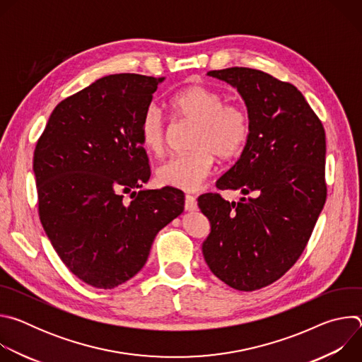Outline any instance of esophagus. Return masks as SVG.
I'll list each match as a JSON object with an SVG mask.
<instances>
[{"label": "esophagus", "instance_id": "1", "mask_svg": "<svg viewBox=\"0 0 362 362\" xmlns=\"http://www.w3.org/2000/svg\"><path fill=\"white\" fill-rule=\"evenodd\" d=\"M185 209L187 212H193L197 209V202H196V196H192V194H186V199H185Z\"/></svg>", "mask_w": 362, "mask_h": 362}]
</instances>
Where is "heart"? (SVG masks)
Wrapping results in <instances>:
<instances>
[{"label":"heart","instance_id":"b5f03b06","mask_svg":"<svg viewBox=\"0 0 362 362\" xmlns=\"http://www.w3.org/2000/svg\"><path fill=\"white\" fill-rule=\"evenodd\" d=\"M170 110L183 122L194 124L187 154L169 158L156 172L160 185L182 190H196L214 169L215 156L230 159L245 147L250 122L245 107L200 84L176 91L169 100ZM139 137L153 154H160L168 141V123L162 110L150 105L141 115Z\"/></svg>","mask_w":362,"mask_h":362}]
</instances>
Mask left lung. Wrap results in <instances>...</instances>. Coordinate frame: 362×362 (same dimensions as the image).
<instances>
[{
  "label": "left lung",
  "instance_id": "obj_1",
  "mask_svg": "<svg viewBox=\"0 0 362 362\" xmlns=\"http://www.w3.org/2000/svg\"><path fill=\"white\" fill-rule=\"evenodd\" d=\"M209 76L242 94L250 133L239 160L216 182L243 194L238 203L219 193L197 199L211 221L204 261L226 285L256 291L284 276L299 259L327 200L325 130L291 83L247 67Z\"/></svg>",
  "mask_w": 362,
  "mask_h": 362
}]
</instances>
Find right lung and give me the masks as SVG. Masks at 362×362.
Wrapping results in <instances>:
<instances>
[{
	"instance_id": "obj_1",
	"label": "right lung",
	"mask_w": 362,
	"mask_h": 362,
	"mask_svg": "<svg viewBox=\"0 0 362 362\" xmlns=\"http://www.w3.org/2000/svg\"><path fill=\"white\" fill-rule=\"evenodd\" d=\"M162 80L123 73L94 81L59 103L35 144L41 225L70 272L98 289L133 278L185 209L179 189L134 192L150 177L139 123Z\"/></svg>"
}]
</instances>
